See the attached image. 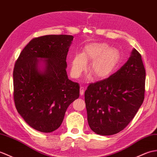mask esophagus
Masks as SVG:
<instances>
[{"instance_id": "1", "label": "esophagus", "mask_w": 157, "mask_h": 157, "mask_svg": "<svg viewBox=\"0 0 157 157\" xmlns=\"http://www.w3.org/2000/svg\"><path fill=\"white\" fill-rule=\"evenodd\" d=\"M83 92H84V88H83V86H81V87H80V88H79V94H80V95L82 96L83 94Z\"/></svg>"}]
</instances>
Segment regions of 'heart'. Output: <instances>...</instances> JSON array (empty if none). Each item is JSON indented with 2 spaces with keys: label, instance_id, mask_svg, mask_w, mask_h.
I'll use <instances>...</instances> for the list:
<instances>
[{
  "label": "heart",
  "instance_id": "b5f03b06",
  "mask_svg": "<svg viewBox=\"0 0 157 157\" xmlns=\"http://www.w3.org/2000/svg\"><path fill=\"white\" fill-rule=\"evenodd\" d=\"M120 60V52L109 48L105 43H92L83 47L81 55H76L71 61V74L78 78L86 68V62L91 61L89 71L96 79H104L111 74Z\"/></svg>",
  "mask_w": 157,
  "mask_h": 157
}]
</instances>
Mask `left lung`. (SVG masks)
I'll return each mask as SVG.
<instances>
[{
    "label": "left lung",
    "instance_id": "obj_1",
    "mask_svg": "<svg viewBox=\"0 0 157 157\" xmlns=\"http://www.w3.org/2000/svg\"><path fill=\"white\" fill-rule=\"evenodd\" d=\"M146 71L133 49L124 65L107 79L90 83L85 92L88 124L103 136L118 133L130 122L144 99Z\"/></svg>",
    "mask_w": 157,
    "mask_h": 157
}]
</instances>
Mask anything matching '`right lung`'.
Returning <instances> with one entry per match:
<instances>
[{
	"label": "right lung",
	"instance_id": "right-lung-1",
	"mask_svg": "<svg viewBox=\"0 0 157 157\" xmlns=\"http://www.w3.org/2000/svg\"><path fill=\"white\" fill-rule=\"evenodd\" d=\"M73 39L67 35L33 39L14 65L13 95L17 110L39 132H52L59 128L67 108L79 96V83L68 79L65 70Z\"/></svg>",
	"mask_w": 157,
	"mask_h": 157
}]
</instances>
